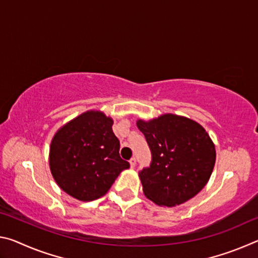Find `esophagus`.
I'll return each instance as SVG.
<instances>
[{
	"label": "esophagus",
	"mask_w": 258,
	"mask_h": 258,
	"mask_svg": "<svg viewBox=\"0 0 258 258\" xmlns=\"http://www.w3.org/2000/svg\"><path fill=\"white\" fill-rule=\"evenodd\" d=\"M130 165L131 167H134V166L137 165V158H135V157H132V158L130 159Z\"/></svg>",
	"instance_id": "34e87169"
}]
</instances>
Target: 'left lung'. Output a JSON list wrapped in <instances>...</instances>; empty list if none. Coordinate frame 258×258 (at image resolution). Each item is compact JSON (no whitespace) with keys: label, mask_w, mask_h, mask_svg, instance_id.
I'll use <instances>...</instances> for the list:
<instances>
[{"label":"left lung","mask_w":258,"mask_h":258,"mask_svg":"<svg viewBox=\"0 0 258 258\" xmlns=\"http://www.w3.org/2000/svg\"><path fill=\"white\" fill-rule=\"evenodd\" d=\"M151 152L139 172L146 197L173 207L195 197L206 185L215 165V147L202 125L185 117L163 115L138 120Z\"/></svg>","instance_id":"8db88e82"}]
</instances>
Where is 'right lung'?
Segmentation results:
<instances>
[{
    "mask_svg": "<svg viewBox=\"0 0 258 258\" xmlns=\"http://www.w3.org/2000/svg\"><path fill=\"white\" fill-rule=\"evenodd\" d=\"M112 119L87 111L60 128L52 140L50 168L58 185L72 197L91 202L106 195L119 173L130 167L120 158Z\"/></svg>",
    "mask_w": 258,
    "mask_h": 258,
    "instance_id": "add662e5",
    "label": "right lung"
}]
</instances>
